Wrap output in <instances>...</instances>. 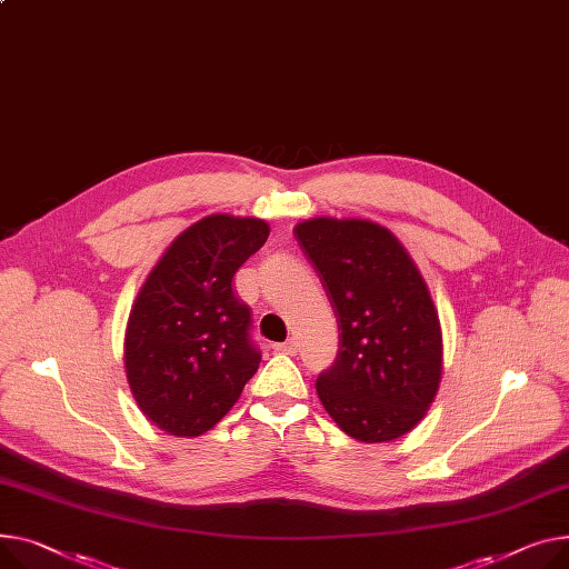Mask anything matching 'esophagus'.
<instances>
[{"label":"esophagus","instance_id":"1","mask_svg":"<svg viewBox=\"0 0 569 569\" xmlns=\"http://www.w3.org/2000/svg\"><path fill=\"white\" fill-rule=\"evenodd\" d=\"M274 350L277 352H281V355H290V357H295L297 355V350H299V343L295 338H290V340H286V343H277L274 346Z\"/></svg>","mask_w":569,"mask_h":569}]
</instances>
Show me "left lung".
I'll list each match as a JSON object with an SVG mask.
<instances>
[{
	"instance_id": "obj_1",
	"label": "left lung",
	"mask_w": 569,
	"mask_h": 569,
	"mask_svg": "<svg viewBox=\"0 0 569 569\" xmlns=\"http://www.w3.org/2000/svg\"><path fill=\"white\" fill-rule=\"evenodd\" d=\"M295 238L327 290L340 350L318 382L336 426L393 441L423 421L441 382L443 340L428 283L402 242L370 219L311 217Z\"/></svg>"
}]
</instances>
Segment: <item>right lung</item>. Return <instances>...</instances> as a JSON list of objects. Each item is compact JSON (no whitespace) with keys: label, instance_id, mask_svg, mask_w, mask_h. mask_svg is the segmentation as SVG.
I'll return each mask as SVG.
<instances>
[{"label":"right lung","instance_id":"obj_1","mask_svg":"<svg viewBox=\"0 0 569 569\" xmlns=\"http://www.w3.org/2000/svg\"><path fill=\"white\" fill-rule=\"evenodd\" d=\"M270 236L258 217L208 214L164 249L126 327L123 361L146 419L199 437L238 402L260 363L251 311L233 292L242 262Z\"/></svg>","mask_w":569,"mask_h":569}]
</instances>
